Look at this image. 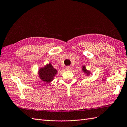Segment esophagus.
Returning a JSON list of instances; mask_svg holds the SVG:
<instances>
[{
    "label": "esophagus",
    "instance_id": "34e87169",
    "mask_svg": "<svg viewBox=\"0 0 127 127\" xmlns=\"http://www.w3.org/2000/svg\"><path fill=\"white\" fill-rule=\"evenodd\" d=\"M65 69H66V70H70L71 69V68L70 66H66V67H65Z\"/></svg>",
    "mask_w": 127,
    "mask_h": 127
}]
</instances>
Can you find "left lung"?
<instances>
[{"instance_id":"obj_1","label":"left lung","mask_w":127,"mask_h":127,"mask_svg":"<svg viewBox=\"0 0 127 127\" xmlns=\"http://www.w3.org/2000/svg\"><path fill=\"white\" fill-rule=\"evenodd\" d=\"M82 71H83L84 73H85V74H87V76H89L90 74V73H91L90 71L86 69V67H85V65H83V66H82Z\"/></svg>"}]
</instances>
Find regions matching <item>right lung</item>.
<instances>
[{"label":"right lung","mask_w":127,"mask_h":127,"mask_svg":"<svg viewBox=\"0 0 127 127\" xmlns=\"http://www.w3.org/2000/svg\"><path fill=\"white\" fill-rule=\"evenodd\" d=\"M57 72V70L55 69L50 63L38 70V76L41 80L45 83H49L54 80Z\"/></svg>","instance_id":"add662e5"}]
</instances>
